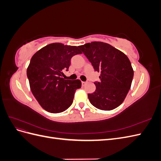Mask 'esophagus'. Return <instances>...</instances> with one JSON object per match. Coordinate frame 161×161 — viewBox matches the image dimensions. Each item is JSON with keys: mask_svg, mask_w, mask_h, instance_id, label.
<instances>
[{"mask_svg": "<svg viewBox=\"0 0 161 161\" xmlns=\"http://www.w3.org/2000/svg\"><path fill=\"white\" fill-rule=\"evenodd\" d=\"M86 85V82H83V81H82V86H85Z\"/></svg>", "mask_w": 161, "mask_h": 161, "instance_id": "1", "label": "esophagus"}]
</instances>
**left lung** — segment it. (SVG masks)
Segmentation results:
<instances>
[{
    "label": "left lung",
    "instance_id": "1",
    "mask_svg": "<svg viewBox=\"0 0 161 161\" xmlns=\"http://www.w3.org/2000/svg\"><path fill=\"white\" fill-rule=\"evenodd\" d=\"M79 47L93 66L101 73L96 89L88 94L91 103L96 108L109 111L119 106L130 89L134 70L128 58L108 43L93 42Z\"/></svg>",
    "mask_w": 161,
    "mask_h": 161
}]
</instances>
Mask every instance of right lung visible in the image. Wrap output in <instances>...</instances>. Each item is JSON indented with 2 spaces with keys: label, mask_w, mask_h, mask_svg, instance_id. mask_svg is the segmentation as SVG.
I'll return each instance as SVG.
<instances>
[{
  "label": "right lung",
  "mask_w": 161,
  "mask_h": 161,
  "mask_svg": "<svg viewBox=\"0 0 161 161\" xmlns=\"http://www.w3.org/2000/svg\"><path fill=\"white\" fill-rule=\"evenodd\" d=\"M82 52L79 47L53 43L42 47L33 56L27 76L33 96L48 112L58 114L72 105L75 91L81 87L79 80H65L70 60Z\"/></svg>",
  "instance_id": "add662e5"
}]
</instances>
